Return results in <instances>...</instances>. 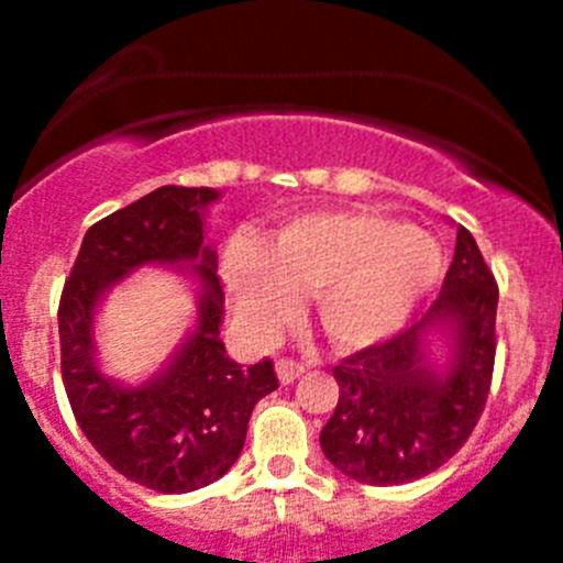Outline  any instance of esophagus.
Masks as SVG:
<instances>
[{
	"label": "esophagus",
	"mask_w": 563,
	"mask_h": 563,
	"mask_svg": "<svg viewBox=\"0 0 563 563\" xmlns=\"http://www.w3.org/2000/svg\"><path fill=\"white\" fill-rule=\"evenodd\" d=\"M275 371H277V378H280V384H294L305 373V365L297 360H277Z\"/></svg>",
	"instance_id": "obj_1"
}]
</instances>
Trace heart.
Here are the masks:
<instances>
[{"label":"heart","instance_id":"b5f03b06","mask_svg":"<svg viewBox=\"0 0 563 563\" xmlns=\"http://www.w3.org/2000/svg\"><path fill=\"white\" fill-rule=\"evenodd\" d=\"M444 275L433 234L367 209H318L286 220L264 245L234 240L223 283L242 332L275 338L310 294L329 343L362 351L400 332Z\"/></svg>","mask_w":563,"mask_h":563}]
</instances>
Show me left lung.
<instances>
[{"label":"left lung","instance_id":"8db88e82","mask_svg":"<svg viewBox=\"0 0 563 563\" xmlns=\"http://www.w3.org/2000/svg\"><path fill=\"white\" fill-rule=\"evenodd\" d=\"M498 286L474 236L457 225L455 258L422 321L334 365L338 406L321 450L365 485H402L441 468L485 411L496 360ZM444 336L445 367L429 356Z\"/></svg>","mask_w":563,"mask_h":563}]
</instances>
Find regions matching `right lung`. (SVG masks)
Here are the masks:
<instances>
[{
    "instance_id": "add662e5",
    "label": "right lung",
    "mask_w": 563,
    "mask_h": 563,
    "mask_svg": "<svg viewBox=\"0 0 563 563\" xmlns=\"http://www.w3.org/2000/svg\"><path fill=\"white\" fill-rule=\"evenodd\" d=\"M212 187L166 185L108 214L84 236L59 299L62 382L78 428L111 468L157 493H190L220 479L245 446L255 402L277 389L269 360L242 367L220 340L218 253L203 245ZM141 265L190 268L197 327L161 374L128 388L97 367L93 313Z\"/></svg>"
}]
</instances>
